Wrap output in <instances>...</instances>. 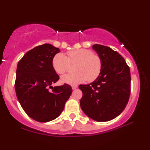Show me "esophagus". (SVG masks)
<instances>
[{"mask_svg":"<svg viewBox=\"0 0 150 150\" xmlns=\"http://www.w3.org/2000/svg\"><path fill=\"white\" fill-rule=\"evenodd\" d=\"M77 88V85H74V86H72V89L73 90H75L76 88Z\"/></svg>","mask_w":150,"mask_h":150,"instance_id":"esophagus-1","label":"esophagus"}]
</instances>
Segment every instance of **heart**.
Here are the masks:
<instances>
[{
	"mask_svg": "<svg viewBox=\"0 0 150 150\" xmlns=\"http://www.w3.org/2000/svg\"><path fill=\"white\" fill-rule=\"evenodd\" d=\"M67 55L68 57L62 53H59L52 60L53 67L58 74H63L67 71L69 62L73 64L77 63L75 67V71L77 73L62 76L61 82L63 84L74 86L85 83L87 80L92 82L100 75L103 67L102 60L91 50H75L70 51Z\"/></svg>",
	"mask_w": 150,
	"mask_h": 150,
	"instance_id": "obj_1",
	"label": "heart"
}]
</instances>
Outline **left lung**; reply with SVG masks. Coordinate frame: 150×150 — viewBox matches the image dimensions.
I'll return each instance as SVG.
<instances>
[{"label": "left lung", "mask_w": 150, "mask_h": 150, "mask_svg": "<svg viewBox=\"0 0 150 150\" xmlns=\"http://www.w3.org/2000/svg\"><path fill=\"white\" fill-rule=\"evenodd\" d=\"M103 63L98 78L88 85H80L82 110L97 122L117 117L125 108L130 94V71L125 59L117 52L103 45L94 44Z\"/></svg>", "instance_id": "1"}]
</instances>
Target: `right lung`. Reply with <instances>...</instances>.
<instances>
[{"label": "right lung", "instance_id": "obj_1", "mask_svg": "<svg viewBox=\"0 0 150 150\" xmlns=\"http://www.w3.org/2000/svg\"><path fill=\"white\" fill-rule=\"evenodd\" d=\"M59 48L45 44L24 54L17 65L15 91L20 105L30 118L47 122L57 118L71 95V86L52 87L59 79L52 65ZM52 91H50L49 87Z\"/></svg>", "mask_w": 150, "mask_h": 150}]
</instances>
